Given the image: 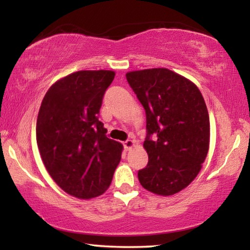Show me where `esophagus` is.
I'll list each match as a JSON object with an SVG mask.
<instances>
[{
    "label": "esophagus",
    "instance_id": "1",
    "mask_svg": "<svg viewBox=\"0 0 250 250\" xmlns=\"http://www.w3.org/2000/svg\"><path fill=\"white\" fill-rule=\"evenodd\" d=\"M134 145H135V142H134L133 140H126V141L124 142V146H125V149L126 151L130 150L131 147H133Z\"/></svg>",
    "mask_w": 250,
    "mask_h": 250
}]
</instances>
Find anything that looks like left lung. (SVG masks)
I'll use <instances>...</instances> for the list:
<instances>
[{
  "label": "left lung",
  "mask_w": 250,
  "mask_h": 250,
  "mask_svg": "<svg viewBox=\"0 0 250 250\" xmlns=\"http://www.w3.org/2000/svg\"><path fill=\"white\" fill-rule=\"evenodd\" d=\"M125 77L146 115L143 147L149 162L138 172L139 181L161 196L179 193L200 173L209 149L204 98L195 83L167 68L129 71Z\"/></svg>",
  "instance_id": "left-lung-1"
}]
</instances>
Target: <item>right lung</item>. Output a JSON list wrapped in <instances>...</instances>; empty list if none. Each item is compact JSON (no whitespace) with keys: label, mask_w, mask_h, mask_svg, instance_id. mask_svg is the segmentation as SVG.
I'll return each instance as SVG.
<instances>
[{"label":"right lung","mask_w":250,"mask_h":250,"mask_svg":"<svg viewBox=\"0 0 250 250\" xmlns=\"http://www.w3.org/2000/svg\"><path fill=\"white\" fill-rule=\"evenodd\" d=\"M112 70H80L57 80L42 101L36 141L46 170L62 191L82 200L107 191L124 146L98 120Z\"/></svg>","instance_id":"right-lung-1"}]
</instances>
